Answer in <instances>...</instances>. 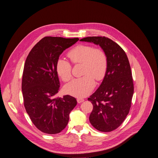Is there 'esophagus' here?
<instances>
[{
  "instance_id": "1",
  "label": "esophagus",
  "mask_w": 158,
  "mask_h": 158,
  "mask_svg": "<svg viewBox=\"0 0 158 158\" xmlns=\"http://www.w3.org/2000/svg\"><path fill=\"white\" fill-rule=\"evenodd\" d=\"M84 101H85V100H84L83 99H81V98L77 99V102H78V103H81V102H83Z\"/></svg>"
}]
</instances>
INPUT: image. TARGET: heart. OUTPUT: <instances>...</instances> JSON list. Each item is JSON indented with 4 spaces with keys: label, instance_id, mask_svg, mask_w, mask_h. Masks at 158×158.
Masks as SVG:
<instances>
[{
    "label": "heart",
    "instance_id": "1",
    "mask_svg": "<svg viewBox=\"0 0 158 158\" xmlns=\"http://www.w3.org/2000/svg\"><path fill=\"white\" fill-rule=\"evenodd\" d=\"M68 56L73 63L83 64L84 76L66 84L64 91L76 98H85L95 87L94 78L99 81L104 78L107 69V56L100 48L80 45L71 49ZM56 71L64 81H68L71 78V66L67 60L59 59L56 63Z\"/></svg>",
    "mask_w": 158,
    "mask_h": 158
}]
</instances>
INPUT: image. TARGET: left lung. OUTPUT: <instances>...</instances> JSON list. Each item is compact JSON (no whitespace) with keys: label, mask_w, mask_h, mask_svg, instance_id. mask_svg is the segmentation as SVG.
Segmentation results:
<instances>
[{"label":"left lung","mask_w":158,"mask_h":158,"mask_svg":"<svg viewBox=\"0 0 158 158\" xmlns=\"http://www.w3.org/2000/svg\"><path fill=\"white\" fill-rule=\"evenodd\" d=\"M80 40L99 45L107 56L106 75L88 98L93 105L89 121L99 131H111L123 122L131 107L134 88L128 59L122 48L105 37H89Z\"/></svg>","instance_id":"8db88e82"}]
</instances>
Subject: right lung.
I'll use <instances>...</instances> for the list:
<instances>
[{
  "label": "right lung",
  "instance_id": "right-lung-1",
  "mask_svg": "<svg viewBox=\"0 0 158 158\" xmlns=\"http://www.w3.org/2000/svg\"><path fill=\"white\" fill-rule=\"evenodd\" d=\"M78 38L46 37L30 52L24 66L22 93L24 105L33 123L41 131L56 134L66 127L77 104L69 95L56 98L60 87L56 63L63 52Z\"/></svg>",
  "mask_w": 158,
  "mask_h": 158
}]
</instances>
